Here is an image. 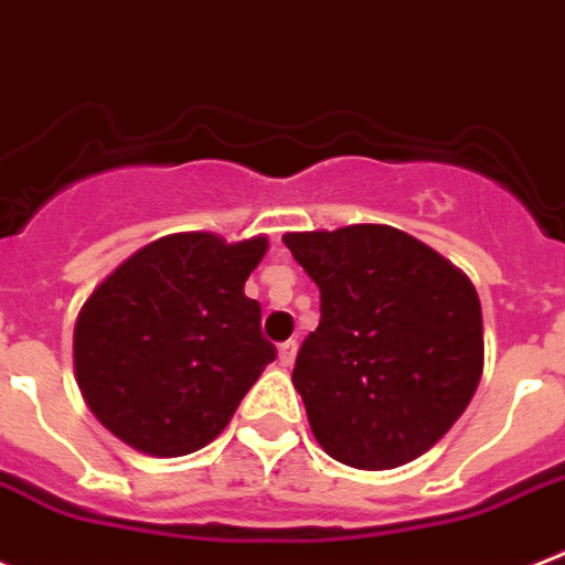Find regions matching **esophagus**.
Returning <instances> with one entry per match:
<instances>
[{
    "label": "esophagus",
    "mask_w": 565,
    "mask_h": 565,
    "mask_svg": "<svg viewBox=\"0 0 565 565\" xmlns=\"http://www.w3.org/2000/svg\"><path fill=\"white\" fill-rule=\"evenodd\" d=\"M296 352H298L296 341L281 343V347H278V361H281V366H292V364H296Z\"/></svg>",
    "instance_id": "obj_1"
}]
</instances>
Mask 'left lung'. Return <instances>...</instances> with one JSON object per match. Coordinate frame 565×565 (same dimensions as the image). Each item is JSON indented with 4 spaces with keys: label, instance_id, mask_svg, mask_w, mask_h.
I'll list each match as a JSON object with an SVG mask.
<instances>
[{
    "label": "left lung",
    "instance_id": "1",
    "mask_svg": "<svg viewBox=\"0 0 565 565\" xmlns=\"http://www.w3.org/2000/svg\"><path fill=\"white\" fill-rule=\"evenodd\" d=\"M284 244L321 289V323L292 370L321 449L366 472L420 458L483 375L475 284L390 224L284 233Z\"/></svg>",
    "mask_w": 565,
    "mask_h": 565
}]
</instances>
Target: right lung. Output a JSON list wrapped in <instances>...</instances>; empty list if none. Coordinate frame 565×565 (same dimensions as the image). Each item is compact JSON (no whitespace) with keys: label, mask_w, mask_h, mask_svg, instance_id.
I'll use <instances>...</instances> for the list:
<instances>
[{"label":"right lung","mask_w":565,"mask_h":565,"mask_svg":"<svg viewBox=\"0 0 565 565\" xmlns=\"http://www.w3.org/2000/svg\"><path fill=\"white\" fill-rule=\"evenodd\" d=\"M267 247V235H161L87 296L73 327L76 384L121 444L181 458L222 435L276 361L262 307L244 296Z\"/></svg>","instance_id":"1"}]
</instances>
